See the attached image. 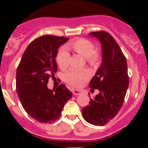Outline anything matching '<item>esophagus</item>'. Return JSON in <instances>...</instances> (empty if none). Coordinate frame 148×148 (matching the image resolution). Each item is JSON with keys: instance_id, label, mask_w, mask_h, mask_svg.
<instances>
[{"instance_id": "obj_1", "label": "esophagus", "mask_w": 148, "mask_h": 148, "mask_svg": "<svg viewBox=\"0 0 148 148\" xmlns=\"http://www.w3.org/2000/svg\"><path fill=\"white\" fill-rule=\"evenodd\" d=\"M72 92L74 95H79L82 93V91L79 90V89H74Z\"/></svg>"}]
</instances>
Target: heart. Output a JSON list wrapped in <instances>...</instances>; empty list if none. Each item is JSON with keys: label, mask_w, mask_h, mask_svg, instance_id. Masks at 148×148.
<instances>
[{"label": "heart", "mask_w": 148, "mask_h": 148, "mask_svg": "<svg viewBox=\"0 0 148 148\" xmlns=\"http://www.w3.org/2000/svg\"><path fill=\"white\" fill-rule=\"evenodd\" d=\"M66 47L85 57L86 62L91 66L97 67L100 64L101 53L95 50V44L86 38H80L72 40L66 45ZM66 49L64 47L61 48L56 53V62L62 69H66L69 64L70 54ZM89 77L90 72L86 69H71L64 74L66 82L73 86H82Z\"/></svg>", "instance_id": "heart-1"}]
</instances>
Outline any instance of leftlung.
<instances>
[{"instance_id": "1", "label": "left lung", "mask_w": 148, "mask_h": 148, "mask_svg": "<svg viewBox=\"0 0 148 148\" xmlns=\"http://www.w3.org/2000/svg\"><path fill=\"white\" fill-rule=\"evenodd\" d=\"M102 44V63L89 82V87L99 93L91 99L89 105L82 110L83 117L94 125L108 123L120 110L129 86L127 64L118 44L109 33L94 31Z\"/></svg>"}]
</instances>
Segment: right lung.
Masks as SVG:
<instances>
[{
	"label": "right lung",
	"mask_w": 148,
	"mask_h": 148,
	"mask_svg": "<svg viewBox=\"0 0 148 148\" xmlns=\"http://www.w3.org/2000/svg\"><path fill=\"white\" fill-rule=\"evenodd\" d=\"M69 38L44 35L31 41L16 71V92L25 111L41 123H51L60 117L72 93L64 84L49 89L50 77L57 71V50Z\"/></svg>",
	"instance_id": "1"
}]
</instances>
